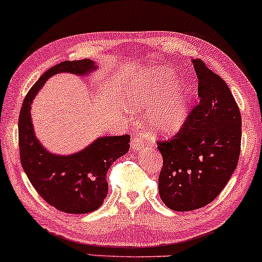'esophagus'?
Here are the masks:
<instances>
[{"label": "esophagus", "instance_id": "esophagus-1", "mask_svg": "<svg viewBox=\"0 0 262 262\" xmlns=\"http://www.w3.org/2000/svg\"><path fill=\"white\" fill-rule=\"evenodd\" d=\"M144 137H145V135L142 134L141 132H139V130L134 132L133 137H132V142H130L132 147H133L134 150H139V148L144 147V145H145V138Z\"/></svg>", "mask_w": 262, "mask_h": 262}]
</instances>
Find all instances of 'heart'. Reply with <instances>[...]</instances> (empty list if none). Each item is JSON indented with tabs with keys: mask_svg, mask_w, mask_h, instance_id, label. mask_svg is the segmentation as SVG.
Returning <instances> with one entry per match:
<instances>
[{
	"mask_svg": "<svg viewBox=\"0 0 262 262\" xmlns=\"http://www.w3.org/2000/svg\"><path fill=\"white\" fill-rule=\"evenodd\" d=\"M173 83L174 75L171 72L162 71L148 76L146 82H141L127 92L123 99L125 106L133 111L154 107ZM187 104V89L185 87L173 89L158 110L152 115L151 127L167 135L177 133L186 120Z\"/></svg>",
	"mask_w": 262,
	"mask_h": 262,
	"instance_id": "obj_1",
	"label": "heart"
}]
</instances>
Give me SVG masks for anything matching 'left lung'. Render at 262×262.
<instances>
[{"mask_svg": "<svg viewBox=\"0 0 262 262\" xmlns=\"http://www.w3.org/2000/svg\"><path fill=\"white\" fill-rule=\"evenodd\" d=\"M192 62L200 104L173 138L157 142L163 157L158 191L162 202L177 211L198 209L219 196L241 152V112L230 88L201 59Z\"/></svg>", "mask_w": 262, "mask_h": 262, "instance_id": "8db88e82", "label": "left lung"}]
</instances>
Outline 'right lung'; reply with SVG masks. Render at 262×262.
Here are the masks:
<instances>
[{
    "mask_svg": "<svg viewBox=\"0 0 262 262\" xmlns=\"http://www.w3.org/2000/svg\"><path fill=\"white\" fill-rule=\"evenodd\" d=\"M97 69L89 59L66 60L53 66L26 94L19 115V150L26 177L48 204L69 214H85L100 208L108 190V168L127 154L130 137L125 134L98 138L74 155H54L36 138L30 110L36 94L53 75L69 72L85 76Z\"/></svg>",
    "mask_w": 262,
    "mask_h": 262,
    "instance_id": "obj_1",
    "label": "right lung"
}]
</instances>
